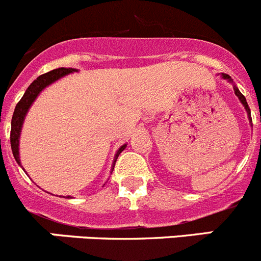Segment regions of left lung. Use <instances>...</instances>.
<instances>
[{
    "label": "left lung",
    "mask_w": 261,
    "mask_h": 261,
    "mask_svg": "<svg viewBox=\"0 0 261 261\" xmlns=\"http://www.w3.org/2000/svg\"><path fill=\"white\" fill-rule=\"evenodd\" d=\"M221 77H223L224 80H226V81H228V82H230V84H233V80L230 79V75H229V74H225V73H221ZM233 89H234V94L237 95V97H238V99H240V101H241V103H242V106L245 107L246 112H247V117H248V119H250V125H252L251 111H250V108H248L247 101H246V97L243 96L242 94H241V91H240V90H238V87L236 86L234 84H233Z\"/></svg>",
    "instance_id": "left-lung-1"
}]
</instances>
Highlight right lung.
<instances>
[{
  "mask_svg": "<svg viewBox=\"0 0 261 261\" xmlns=\"http://www.w3.org/2000/svg\"><path fill=\"white\" fill-rule=\"evenodd\" d=\"M74 72H79V70L74 69V68H58V69L50 70V72L40 75V77H37V80H35V81L29 85V87L25 90V92H24L20 101L16 104L15 111H14V114H13V119H11V134H10V142H11V150H13L14 158H15V161L18 162V165H20V166L21 164H20V157H19V139H20L21 127H23L24 119H25V116L27 113H28L29 108L32 107L33 101L37 99L38 95L41 94V91H43V89H46L48 85L54 84V82H57L58 80H60L62 77H64V75L70 74V73H74ZM126 147H127V144L121 145V147L118 148V150H117L116 154H114L113 164H112V171H113L114 165H116V161L117 158H118L119 153L122 152Z\"/></svg>",
  "mask_w": 261,
  "mask_h": 261,
  "instance_id": "add662e5",
  "label": "right lung"
}]
</instances>
